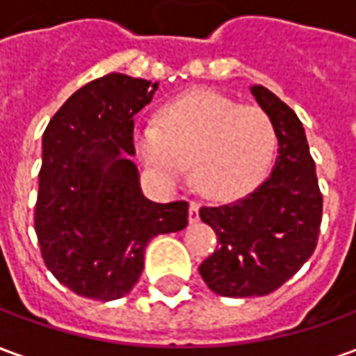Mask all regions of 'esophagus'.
<instances>
[{"label":"esophagus","instance_id":"obj_1","mask_svg":"<svg viewBox=\"0 0 356 356\" xmlns=\"http://www.w3.org/2000/svg\"><path fill=\"white\" fill-rule=\"evenodd\" d=\"M198 209H200V202H191V206H188V221L191 223H196L200 219Z\"/></svg>","mask_w":356,"mask_h":356}]
</instances>
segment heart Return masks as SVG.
<instances>
[{"label":"heart","instance_id":"1","mask_svg":"<svg viewBox=\"0 0 356 356\" xmlns=\"http://www.w3.org/2000/svg\"><path fill=\"white\" fill-rule=\"evenodd\" d=\"M135 150L163 183L194 181L213 200H234L259 185L273 162L276 129L265 110L213 91H191L165 104L158 124L139 125Z\"/></svg>","mask_w":356,"mask_h":356}]
</instances>
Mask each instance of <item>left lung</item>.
I'll use <instances>...</instances> for the list:
<instances>
[{
  "label": "left lung",
  "instance_id": "obj_1",
  "mask_svg": "<svg viewBox=\"0 0 356 356\" xmlns=\"http://www.w3.org/2000/svg\"><path fill=\"white\" fill-rule=\"evenodd\" d=\"M250 91L273 120L280 148L270 177L254 193L200 209L219 242L198 270L209 290L227 298L278 290L313 255L322 223V193L299 118L263 86Z\"/></svg>",
  "mask_w": 356,
  "mask_h": 356
}]
</instances>
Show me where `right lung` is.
Instances as JSON below:
<instances>
[{
  "label": "right lung",
  "instance_id": "right-lung-1",
  "mask_svg": "<svg viewBox=\"0 0 356 356\" xmlns=\"http://www.w3.org/2000/svg\"><path fill=\"white\" fill-rule=\"evenodd\" d=\"M158 83L106 74L78 89L43 131L34 209L40 252L58 282L83 298H124L139 280L148 242L185 229L188 202L140 193L135 114Z\"/></svg>",
  "mask_w": 356,
  "mask_h": 356
}]
</instances>
